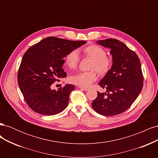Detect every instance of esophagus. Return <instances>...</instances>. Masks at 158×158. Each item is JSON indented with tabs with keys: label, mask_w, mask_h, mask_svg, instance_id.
I'll use <instances>...</instances> for the list:
<instances>
[{
	"label": "esophagus",
	"mask_w": 158,
	"mask_h": 158,
	"mask_svg": "<svg viewBox=\"0 0 158 158\" xmlns=\"http://www.w3.org/2000/svg\"><path fill=\"white\" fill-rule=\"evenodd\" d=\"M79 88H80L81 89H82V90H84V91H85V92H86V91H88V90L89 89V88H84V87H81V86H80Z\"/></svg>",
	"instance_id": "obj_1"
}]
</instances>
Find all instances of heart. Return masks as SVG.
Here are the masks:
<instances>
[{"label": "heart", "mask_w": 158, "mask_h": 158, "mask_svg": "<svg viewBox=\"0 0 158 158\" xmlns=\"http://www.w3.org/2000/svg\"><path fill=\"white\" fill-rule=\"evenodd\" d=\"M82 52L85 56L92 59L89 72H84L76 74L70 78V82L81 87H89L95 81L98 76L95 71L102 76L107 74L112 66V60L106 56V51L98 45H89L84 47ZM65 64L69 69H74L78 66L80 56L76 50L70 51L65 57Z\"/></svg>", "instance_id": "b5f03b06"}]
</instances>
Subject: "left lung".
I'll list each match as a JSON object with an SVG mask.
<instances>
[{
  "label": "left lung",
  "mask_w": 158,
  "mask_h": 158,
  "mask_svg": "<svg viewBox=\"0 0 158 158\" xmlns=\"http://www.w3.org/2000/svg\"><path fill=\"white\" fill-rule=\"evenodd\" d=\"M97 44L111 49V70L99 84L106 92L99 93L92 103L93 109L104 116H114L131 106L143 87L140 61L135 52L115 39L99 40Z\"/></svg>",
  "instance_id": "obj_1"
}]
</instances>
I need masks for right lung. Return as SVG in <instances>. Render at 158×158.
<instances>
[{"label":"right lung","instance_id":"add662e5","mask_svg":"<svg viewBox=\"0 0 158 158\" xmlns=\"http://www.w3.org/2000/svg\"><path fill=\"white\" fill-rule=\"evenodd\" d=\"M86 44L55 37L45 38L23 55L18 73V83L26 102L33 111L54 115L66 109L75 86L65 84L57 90L52 84L66 76L64 59L70 51Z\"/></svg>","mask_w":158,"mask_h":158}]
</instances>
